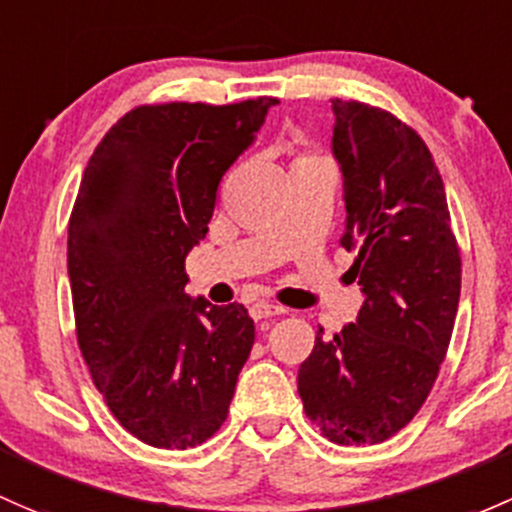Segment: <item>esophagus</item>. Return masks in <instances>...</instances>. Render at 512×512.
Returning a JSON list of instances; mask_svg holds the SVG:
<instances>
[{
	"label": "esophagus",
	"mask_w": 512,
	"mask_h": 512,
	"mask_svg": "<svg viewBox=\"0 0 512 512\" xmlns=\"http://www.w3.org/2000/svg\"><path fill=\"white\" fill-rule=\"evenodd\" d=\"M284 309L277 304H265V301H260V304H252L250 309V316L255 321H262V319H272V316H282Z\"/></svg>",
	"instance_id": "34e87169"
}]
</instances>
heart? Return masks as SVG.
<instances>
[{
	"mask_svg": "<svg viewBox=\"0 0 512 512\" xmlns=\"http://www.w3.org/2000/svg\"><path fill=\"white\" fill-rule=\"evenodd\" d=\"M316 161H324L321 157H316V154H301V157L297 159V164H316ZM294 164V166H297Z\"/></svg>",
	"mask_w": 512,
	"mask_h": 512,
	"instance_id": "1",
	"label": "heart"
}]
</instances>
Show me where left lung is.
I'll return each mask as SVG.
<instances>
[{
    "label": "left lung",
    "mask_w": 512,
    "mask_h": 512,
    "mask_svg": "<svg viewBox=\"0 0 512 512\" xmlns=\"http://www.w3.org/2000/svg\"><path fill=\"white\" fill-rule=\"evenodd\" d=\"M333 157L343 174L346 233L363 292L355 324L299 368L306 417L333 444H380L424 405L449 348L461 255L444 181L427 144L380 107L333 100Z\"/></svg>",
    "instance_id": "8db88e82"
}]
</instances>
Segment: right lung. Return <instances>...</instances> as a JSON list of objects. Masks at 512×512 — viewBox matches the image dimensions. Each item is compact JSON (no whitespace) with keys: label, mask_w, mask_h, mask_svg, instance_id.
Instances as JSON below:
<instances>
[{"label":"right lung","mask_w":512,"mask_h":512,"mask_svg":"<svg viewBox=\"0 0 512 512\" xmlns=\"http://www.w3.org/2000/svg\"><path fill=\"white\" fill-rule=\"evenodd\" d=\"M272 105L134 107L85 166L68 223L78 346L117 422L157 449L218 432L255 343L245 306L188 297L186 255Z\"/></svg>","instance_id":"add662e5"}]
</instances>
